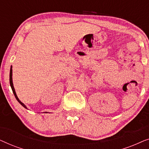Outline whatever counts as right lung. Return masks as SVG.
<instances>
[{"mask_svg":"<svg viewBox=\"0 0 149 149\" xmlns=\"http://www.w3.org/2000/svg\"><path fill=\"white\" fill-rule=\"evenodd\" d=\"M12 75H13V72H12V66H11V69H10V74H9L10 85H11V89H12V91H13V93L14 95H15V97L16 100H17L18 102H19V103L20 104H21V105L22 106V107H24V108H25V109H27V107H26V105L24 104V103H22V102L19 100V98H18V97H17V94H16V92H15V88H14V87H13V79H12ZM45 113H47V112H45Z\"/></svg>","mask_w":149,"mask_h":149,"instance_id":"add662e5","label":"right lung"}]
</instances>
